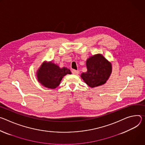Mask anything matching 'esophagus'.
I'll return each mask as SVG.
<instances>
[{"label": "esophagus", "mask_w": 145, "mask_h": 145, "mask_svg": "<svg viewBox=\"0 0 145 145\" xmlns=\"http://www.w3.org/2000/svg\"><path fill=\"white\" fill-rule=\"evenodd\" d=\"M72 73L73 74H75V75H78L79 73V71L78 70H72Z\"/></svg>", "instance_id": "34e87169"}]
</instances>
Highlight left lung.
Returning a JSON list of instances; mask_svg holds the SVG:
<instances>
[{"mask_svg":"<svg viewBox=\"0 0 145 145\" xmlns=\"http://www.w3.org/2000/svg\"><path fill=\"white\" fill-rule=\"evenodd\" d=\"M87 72L81 75L90 87L95 88L106 83L112 72V64L101 54L90 57L86 60Z\"/></svg>","mask_w":145,"mask_h":145,"instance_id":"8db88e82","label":"left lung"}]
</instances>
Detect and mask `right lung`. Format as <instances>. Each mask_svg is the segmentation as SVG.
Segmentation results:
<instances>
[{
	"instance_id": "obj_1",
	"label": "right lung",
	"mask_w": 145,
	"mask_h": 145,
	"mask_svg": "<svg viewBox=\"0 0 145 145\" xmlns=\"http://www.w3.org/2000/svg\"><path fill=\"white\" fill-rule=\"evenodd\" d=\"M71 74L67 67L60 68L56 64L50 62H44L37 72L38 81L49 89L57 87L63 76Z\"/></svg>"
}]
</instances>
